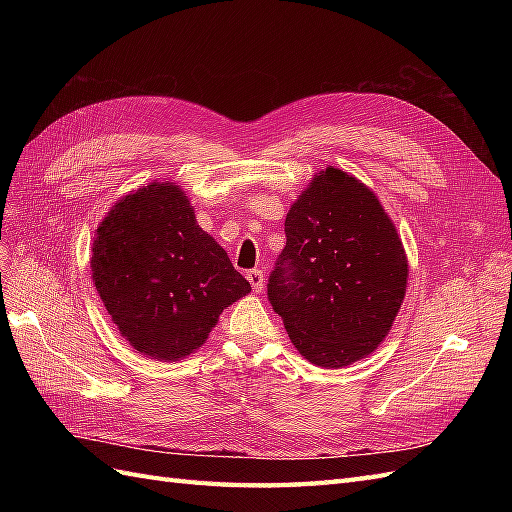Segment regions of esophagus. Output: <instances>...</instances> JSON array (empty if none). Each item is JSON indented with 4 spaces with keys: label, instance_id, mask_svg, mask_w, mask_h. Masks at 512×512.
I'll return each mask as SVG.
<instances>
[{
    "label": "esophagus",
    "instance_id": "obj_1",
    "mask_svg": "<svg viewBox=\"0 0 512 512\" xmlns=\"http://www.w3.org/2000/svg\"><path fill=\"white\" fill-rule=\"evenodd\" d=\"M247 280H250V284H252V288H254V292H262L265 290V275H262V271L260 269H252V271H247Z\"/></svg>",
    "mask_w": 512,
    "mask_h": 512
}]
</instances>
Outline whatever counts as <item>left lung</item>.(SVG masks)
Here are the masks:
<instances>
[{
  "label": "left lung",
  "mask_w": 512,
  "mask_h": 512,
  "mask_svg": "<svg viewBox=\"0 0 512 512\" xmlns=\"http://www.w3.org/2000/svg\"><path fill=\"white\" fill-rule=\"evenodd\" d=\"M284 226L269 301L292 346L327 369L365 359L389 335L408 288V256L389 213L365 183L327 166Z\"/></svg>",
  "instance_id": "8db88e82"
}]
</instances>
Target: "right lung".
Here are the masks:
<instances>
[{
  "label": "right lung",
  "instance_id": "obj_1",
  "mask_svg": "<svg viewBox=\"0 0 512 512\" xmlns=\"http://www.w3.org/2000/svg\"><path fill=\"white\" fill-rule=\"evenodd\" d=\"M91 280L121 337L166 363L194 354L224 309L252 292L173 181L141 185L104 215Z\"/></svg>",
  "mask_w": 512,
  "mask_h": 512
}]
</instances>
